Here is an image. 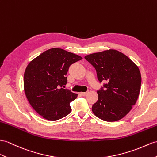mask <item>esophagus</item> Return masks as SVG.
I'll list each match as a JSON object with an SVG mask.
<instances>
[{
    "label": "esophagus",
    "instance_id": "1",
    "mask_svg": "<svg viewBox=\"0 0 157 157\" xmlns=\"http://www.w3.org/2000/svg\"><path fill=\"white\" fill-rule=\"evenodd\" d=\"M87 94V92H85V93H81V94L82 96H85V95Z\"/></svg>",
    "mask_w": 157,
    "mask_h": 157
}]
</instances>
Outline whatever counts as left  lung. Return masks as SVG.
<instances>
[{"label":"left lung","mask_w":157,"mask_h":157,"mask_svg":"<svg viewBox=\"0 0 157 157\" xmlns=\"http://www.w3.org/2000/svg\"><path fill=\"white\" fill-rule=\"evenodd\" d=\"M97 71L99 82H106L97 90L98 101L92 106L95 116L114 122L130 112L138 99L141 85L139 67L127 56L114 49L85 56Z\"/></svg>","instance_id":"left-lung-1"}]
</instances>
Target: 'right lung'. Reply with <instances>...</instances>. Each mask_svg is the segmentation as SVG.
I'll return each instance as SVG.
<instances>
[{
  "mask_svg": "<svg viewBox=\"0 0 157 157\" xmlns=\"http://www.w3.org/2000/svg\"><path fill=\"white\" fill-rule=\"evenodd\" d=\"M81 56L62 48L48 49L30 61L24 74V90L35 111L44 118L56 121L71 112L70 102L77 97L63 86L72 64Z\"/></svg>",
  "mask_w": 157,
  "mask_h": 157,
  "instance_id": "1",
  "label": "right lung"
}]
</instances>
